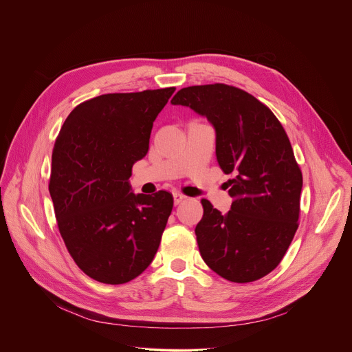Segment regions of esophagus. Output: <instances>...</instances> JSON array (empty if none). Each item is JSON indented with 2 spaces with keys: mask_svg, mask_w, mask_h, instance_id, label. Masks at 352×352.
<instances>
[{
  "mask_svg": "<svg viewBox=\"0 0 352 352\" xmlns=\"http://www.w3.org/2000/svg\"><path fill=\"white\" fill-rule=\"evenodd\" d=\"M173 197H174V205H179L182 200L185 199V196L182 195V193H179V192H175V193H173Z\"/></svg>",
  "mask_w": 352,
  "mask_h": 352,
  "instance_id": "1",
  "label": "esophagus"
}]
</instances>
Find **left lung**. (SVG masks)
I'll use <instances>...</instances> for the list:
<instances>
[{
  "mask_svg": "<svg viewBox=\"0 0 352 352\" xmlns=\"http://www.w3.org/2000/svg\"><path fill=\"white\" fill-rule=\"evenodd\" d=\"M205 117L216 132V157L230 179L231 210L204 199L195 228L199 252L219 276L249 283L274 270L298 228L302 174L276 116L249 93L223 83L189 86L171 100Z\"/></svg>",
  "mask_w": 352,
  "mask_h": 352,
  "instance_id": "obj_1",
  "label": "left lung"
}]
</instances>
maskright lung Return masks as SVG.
<instances>
[{
	"mask_svg": "<svg viewBox=\"0 0 352 352\" xmlns=\"http://www.w3.org/2000/svg\"><path fill=\"white\" fill-rule=\"evenodd\" d=\"M174 91L97 96L72 110L56 140L48 190L58 228L79 269L100 283L133 280L159 249L173 195L133 193L129 177Z\"/></svg>",
	"mask_w": 352,
	"mask_h": 352,
	"instance_id": "add662e5",
	"label": "right lung"
}]
</instances>
